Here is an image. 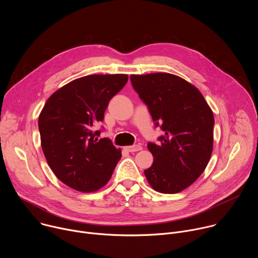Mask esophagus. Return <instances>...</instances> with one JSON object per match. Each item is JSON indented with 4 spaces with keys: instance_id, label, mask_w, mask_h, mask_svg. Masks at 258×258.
I'll use <instances>...</instances> for the list:
<instances>
[{
    "instance_id": "34e87169",
    "label": "esophagus",
    "mask_w": 258,
    "mask_h": 258,
    "mask_svg": "<svg viewBox=\"0 0 258 258\" xmlns=\"http://www.w3.org/2000/svg\"><path fill=\"white\" fill-rule=\"evenodd\" d=\"M128 152H137L142 150V146L141 145H134V146H127L124 148Z\"/></svg>"
}]
</instances>
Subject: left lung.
I'll return each instance as SVG.
<instances>
[{"label":"left lung","mask_w":258,"mask_h":258,"mask_svg":"<svg viewBox=\"0 0 258 258\" xmlns=\"http://www.w3.org/2000/svg\"><path fill=\"white\" fill-rule=\"evenodd\" d=\"M131 82L149 107L164 136L148 143L153 164L144 171L150 186L163 194L190 187L205 170L213 149V112L201 92L166 72L132 75Z\"/></svg>","instance_id":"left-lung-1"}]
</instances>
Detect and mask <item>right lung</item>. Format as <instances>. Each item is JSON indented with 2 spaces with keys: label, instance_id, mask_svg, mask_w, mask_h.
I'll use <instances>...</instances> for the list:
<instances>
[{
  "label": "right lung",
  "instance_id": "1",
  "mask_svg": "<svg viewBox=\"0 0 258 258\" xmlns=\"http://www.w3.org/2000/svg\"><path fill=\"white\" fill-rule=\"evenodd\" d=\"M127 75H93L77 79L53 93L39 116L46 160L66 186L96 192L111 177L121 158L108 139L95 138L108 103L127 83Z\"/></svg>",
  "mask_w": 258,
  "mask_h": 258
}]
</instances>
